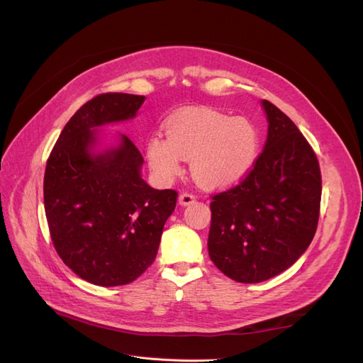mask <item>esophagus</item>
<instances>
[{
  "mask_svg": "<svg viewBox=\"0 0 363 363\" xmlns=\"http://www.w3.org/2000/svg\"><path fill=\"white\" fill-rule=\"evenodd\" d=\"M195 200H196V196H195L192 192H183V194H180V196H179V203H180L182 206H189V204L195 203Z\"/></svg>",
  "mask_w": 363,
  "mask_h": 363,
  "instance_id": "esophagus-1",
  "label": "esophagus"
}]
</instances>
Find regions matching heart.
<instances>
[{
  "label": "heart",
  "instance_id": "obj_1",
  "mask_svg": "<svg viewBox=\"0 0 363 363\" xmlns=\"http://www.w3.org/2000/svg\"><path fill=\"white\" fill-rule=\"evenodd\" d=\"M164 140L150 136L147 157L163 180L182 171V159H192L195 180L206 188H225L242 180L259 157L260 136L244 116H228L212 107L186 108L164 124Z\"/></svg>",
  "mask_w": 363,
  "mask_h": 363
}]
</instances>
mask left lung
Masks as SVG:
<instances>
[{
    "label": "left lung",
    "mask_w": 363,
    "mask_h": 363,
    "mask_svg": "<svg viewBox=\"0 0 363 363\" xmlns=\"http://www.w3.org/2000/svg\"><path fill=\"white\" fill-rule=\"evenodd\" d=\"M268 138L236 186L212 195L208 256L239 283L288 269L311 245L321 206V171L309 142L268 100Z\"/></svg>",
    "instance_id": "left-lung-1"
}]
</instances>
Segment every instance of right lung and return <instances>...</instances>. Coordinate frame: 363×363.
Masks as SVG:
<instances>
[{
  "instance_id": "obj_1",
  "label": "right lung",
  "mask_w": 363,
  "mask_h": 363,
  "mask_svg": "<svg viewBox=\"0 0 363 363\" xmlns=\"http://www.w3.org/2000/svg\"><path fill=\"white\" fill-rule=\"evenodd\" d=\"M145 96L107 92L83 104L65 125L47 160L43 204L57 255L83 280L121 286L156 259L163 225L179 192L152 189L133 140L94 157L95 127L133 118Z\"/></svg>"
}]
</instances>
